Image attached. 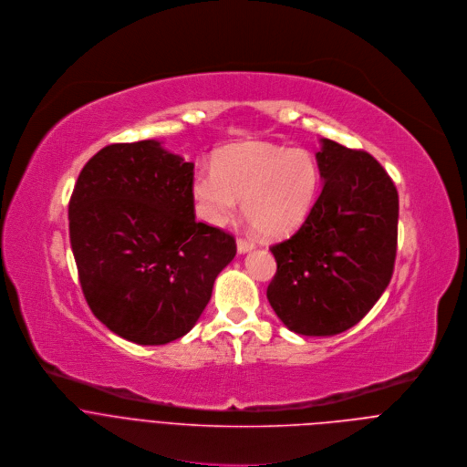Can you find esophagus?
<instances>
[{"label":"esophagus","mask_w":467,"mask_h":467,"mask_svg":"<svg viewBox=\"0 0 467 467\" xmlns=\"http://www.w3.org/2000/svg\"><path fill=\"white\" fill-rule=\"evenodd\" d=\"M254 248V243L248 241V239H237V252L239 254H246Z\"/></svg>","instance_id":"esophagus-1"}]
</instances>
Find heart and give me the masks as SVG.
<instances>
[{
	"instance_id": "obj_1",
	"label": "heart",
	"mask_w": 467,
	"mask_h": 467,
	"mask_svg": "<svg viewBox=\"0 0 467 467\" xmlns=\"http://www.w3.org/2000/svg\"><path fill=\"white\" fill-rule=\"evenodd\" d=\"M320 190V165L313 152L272 143L226 149L215 165L197 169L192 192L197 213L212 226L226 224L243 199V213L266 237L295 230Z\"/></svg>"
}]
</instances>
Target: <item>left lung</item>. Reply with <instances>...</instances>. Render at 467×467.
<instances>
[{
  "instance_id": "obj_1",
  "label": "left lung",
  "mask_w": 467,
  "mask_h": 467,
  "mask_svg": "<svg viewBox=\"0 0 467 467\" xmlns=\"http://www.w3.org/2000/svg\"><path fill=\"white\" fill-rule=\"evenodd\" d=\"M322 192L300 230L270 246L277 270L266 298L291 331L338 335L358 324L390 284L400 199L364 150L320 140Z\"/></svg>"
}]
</instances>
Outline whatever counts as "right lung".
Masks as SVG:
<instances>
[{
  "label": "right lung",
  "mask_w": 467,
  "mask_h": 467,
  "mask_svg": "<svg viewBox=\"0 0 467 467\" xmlns=\"http://www.w3.org/2000/svg\"><path fill=\"white\" fill-rule=\"evenodd\" d=\"M193 169L156 140L114 143L89 158L69 199L84 298L141 346L190 333L237 252L230 234L195 221Z\"/></svg>",
  "instance_id": "add662e5"
}]
</instances>
